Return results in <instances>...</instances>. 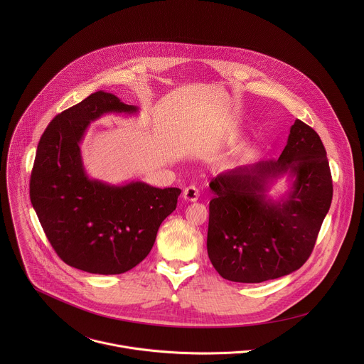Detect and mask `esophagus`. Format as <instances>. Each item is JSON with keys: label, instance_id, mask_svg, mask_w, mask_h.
Masks as SVG:
<instances>
[{"label": "esophagus", "instance_id": "obj_1", "mask_svg": "<svg viewBox=\"0 0 364 364\" xmlns=\"http://www.w3.org/2000/svg\"><path fill=\"white\" fill-rule=\"evenodd\" d=\"M199 196H200V193H199V189L196 186L191 185V186L185 188V191H183V199L186 202H196L199 199Z\"/></svg>", "mask_w": 364, "mask_h": 364}]
</instances>
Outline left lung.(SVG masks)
<instances>
[{
    "instance_id": "obj_1",
    "label": "left lung",
    "mask_w": 364,
    "mask_h": 364,
    "mask_svg": "<svg viewBox=\"0 0 364 364\" xmlns=\"http://www.w3.org/2000/svg\"><path fill=\"white\" fill-rule=\"evenodd\" d=\"M286 176L289 188L274 200L268 192ZM208 254L218 274L260 283L290 274L311 255L332 202V178L316 132L296 120L274 161L218 173L210 182Z\"/></svg>"
}]
</instances>
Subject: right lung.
Wrapping results in <instances>:
<instances>
[{
	"label": "right lung",
	"mask_w": 364,
	"mask_h": 364,
	"mask_svg": "<svg viewBox=\"0 0 364 364\" xmlns=\"http://www.w3.org/2000/svg\"><path fill=\"white\" fill-rule=\"evenodd\" d=\"M107 113L137 114L139 107L98 91L57 114L41 137L29 185L57 255L94 274L124 273L144 259L181 195L178 188L112 185L87 173L80 144L90 124Z\"/></svg>",
	"instance_id": "1"
}]
</instances>
